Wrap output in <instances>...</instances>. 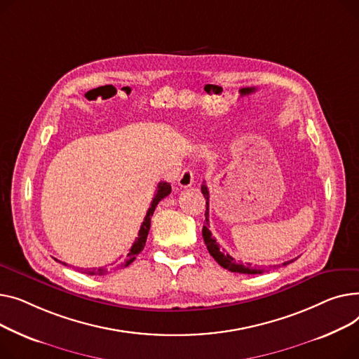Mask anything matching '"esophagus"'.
I'll return each mask as SVG.
<instances>
[{
    "mask_svg": "<svg viewBox=\"0 0 359 359\" xmlns=\"http://www.w3.org/2000/svg\"><path fill=\"white\" fill-rule=\"evenodd\" d=\"M194 182V174L189 168H185V170L181 172V175L178 177V185L181 188H188L191 187Z\"/></svg>",
    "mask_w": 359,
    "mask_h": 359,
    "instance_id": "obj_1",
    "label": "esophagus"
}]
</instances>
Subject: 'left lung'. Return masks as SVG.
<instances>
[{"label":"left lung","mask_w":359,"mask_h":359,"mask_svg":"<svg viewBox=\"0 0 359 359\" xmlns=\"http://www.w3.org/2000/svg\"><path fill=\"white\" fill-rule=\"evenodd\" d=\"M201 193L205 198V222H204V226H203V239H204V243L210 252V255H212L216 262L223 266L224 269H229L231 272H239V273H248V276H250V273H262L264 269H259V268H254L250 264H242V262H238L235 258H231L227 252H222L220 250V246L219 243L216 242V239L212 236V231L208 230V188L205 184L201 185ZM292 261H288V262H284L283 265H287Z\"/></svg>","instance_id":"obj_1"}]
</instances>
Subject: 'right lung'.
Wrapping results in <instances>:
<instances>
[{"label": "right lung", "mask_w": 359, "mask_h": 359, "mask_svg": "<svg viewBox=\"0 0 359 359\" xmlns=\"http://www.w3.org/2000/svg\"><path fill=\"white\" fill-rule=\"evenodd\" d=\"M168 194H171V185L168 184V182H163V181L159 182V184H158V189H156V194H155V197H154V200H152V203H151V207L147 208V213H146V216H144V219H143V223H142V226H140L137 238H136L135 243L132 245V248L129 249V254H128V257H126L124 262L120 264V268L129 266V265L136 259V257L140 254V252L143 250L144 243H146L147 233H149V229H151V217L154 216V212H155V208H156L158 203H159L162 198H165ZM56 261H57V259H56ZM59 262H60V261H59ZM62 264L67 265L65 262H62ZM81 272L88 273V276H104V273L109 272V269H105V268H87V269H81Z\"/></svg>", "instance_id": "1"}]
</instances>
